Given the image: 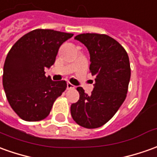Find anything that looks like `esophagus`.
<instances>
[{"instance_id":"1","label":"esophagus","mask_w":157,"mask_h":157,"mask_svg":"<svg viewBox=\"0 0 157 157\" xmlns=\"http://www.w3.org/2000/svg\"><path fill=\"white\" fill-rule=\"evenodd\" d=\"M67 87L68 90L74 89V88H75V86H74L73 85H72L71 83H69V82H67Z\"/></svg>"}]
</instances>
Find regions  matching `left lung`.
Segmentation results:
<instances>
[{
    "label": "left lung",
    "instance_id": "1",
    "mask_svg": "<svg viewBox=\"0 0 157 157\" xmlns=\"http://www.w3.org/2000/svg\"><path fill=\"white\" fill-rule=\"evenodd\" d=\"M74 38L89 50L90 71L96 83L90 95L77 88L79 100L71 105V114L78 125L97 128L113 117L126 99L131 78L129 57L116 40L105 34L84 33Z\"/></svg>",
    "mask_w": 157,
    "mask_h": 157
}]
</instances>
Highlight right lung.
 Segmentation results:
<instances>
[{
    "instance_id": "right-lung-1",
    "label": "right lung",
    "mask_w": 157,
    "mask_h": 157,
    "mask_svg": "<svg viewBox=\"0 0 157 157\" xmlns=\"http://www.w3.org/2000/svg\"><path fill=\"white\" fill-rule=\"evenodd\" d=\"M72 36L36 29L11 48L4 63L2 84L11 108L24 121L45 119L67 88L66 81H53L45 76L44 69L55 63L60 45Z\"/></svg>"
}]
</instances>
